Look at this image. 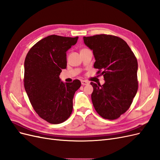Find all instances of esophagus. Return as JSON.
Returning a JSON list of instances; mask_svg holds the SVG:
<instances>
[{"label":"esophagus","instance_id":"34e87169","mask_svg":"<svg viewBox=\"0 0 160 160\" xmlns=\"http://www.w3.org/2000/svg\"><path fill=\"white\" fill-rule=\"evenodd\" d=\"M81 84L83 85H87L89 84V82L88 81H85V80H82L81 81Z\"/></svg>","mask_w":160,"mask_h":160}]
</instances>
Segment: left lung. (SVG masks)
<instances>
[{"label":"left lung","mask_w":160,"mask_h":160,"mask_svg":"<svg viewBox=\"0 0 160 160\" xmlns=\"http://www.w3.org/2000/svg\"><path fill=\"white\" fill-rule=\"evenodd\" d=\"M85 45L93 51V65L103 75V85L91 82L93 105L99 115L115 119L130 107L138 88L136 57L127 42L119 37L97 35L83 37Z\"/></svg>","instance_id":"8db88e82"}]
</instances>
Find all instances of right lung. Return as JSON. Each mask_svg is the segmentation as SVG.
Returning <instances> with one entry per match:
<instances>
[{
  "instance_id": "add662e5",
  "label": "right lung",
  "mask_w": 160,
  "mask_h": 160,
  "mask_svg": "<svg viewBox=\"0 0 160 160\" xmlns=\"http://www.w3.org/2000/svg\"><path fill=\"white\" fill-rule=\"evenodd\" d=\"M74 38L50 35L37 42L25 60L24 85L32 108L52 124L64 122L72 111V99L81 81H61L59 75L67 67V51L75 45Z\"/></svg>"
}]
</instances>
